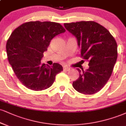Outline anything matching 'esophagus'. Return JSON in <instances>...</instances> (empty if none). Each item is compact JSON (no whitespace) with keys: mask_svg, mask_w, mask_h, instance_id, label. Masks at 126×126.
I'll return each mask as SVG.
<instances>
[{"mask_svg":"<svg viewBox=\"0 0 126 126\" xmlns=\"http://www.w3.org/2000/svg\"><path fill=\"white\" fill-rule=\"evenodd\" d=\"M63 70L69 71L70 70V68H69V67H63Z\"/></svg>","mask_w":126,"mask_h":126,"instance_id":"obj_1","label":"esophagus"}]
</instances>
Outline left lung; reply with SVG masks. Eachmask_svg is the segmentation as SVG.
I'll return each instance as SVG.
<instances>
[{
	"label": "left lung",
	"instance_id": "obj_1",
	"mask_svg": "<svg viewBox=\"0 0 126 126\" xmlns=\"http://www.w3.org/2000/svg\"><path fill=\"white\" fill-rule=\"evenodd\" d=\"M76 37L80 56L89 62V69H77L79 78L73 82L76 90L84 94L97 93L106 84L117 58V45L104 27L93 21L64 23Z\"/></svg>",
	"mask_w": 126,
	"mask_h": 126
}]
</instances>
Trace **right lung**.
Instances as JSON below:
<instances>
[{
    "mask_svg": "<svg viewBox=\"0 0 126 126\" xmlns=\"http://www.w3.org/2000/svg\"><path fill=\"white\" fill-rule=\"evenodd\" d=\"M65 32L58 23L35 21L22 24L10 34L6 43L7 59L26 87L34 91L47 89L63 70L59 63L50 66L42 64L40 60L51 39Z\"/></svg>",
    "mask_w": 126,
    "mask_h": 126,
    "instance_id": "add662e5",
    "label": "right lung"
}]
</instances>
